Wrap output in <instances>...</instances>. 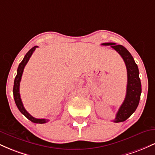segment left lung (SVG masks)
Wrapping results in <instances>:
<instances>
[{"label": "left lung", "instance_id": "left-lung-1", "mask_svg": "<svg viewBox=\"0 0 155 155\" xmlns=\"http://www.w3.org/2000/svg\"><path fill=\"white\" fill-rule=\"evenodd\" d=\"M104 46H111L121 55L127 68V84L125 98L117 111L114 122H124L134 113L139 104L141 84L139 78V71L133 56L128 50L122 45L115 43H104Z\"/></svg>", "mask_w": 155, "mask_h": 155}]
</instances>
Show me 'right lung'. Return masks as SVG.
<instances>
[{"label":"right lung","mask_w":155,"mask_h":155,"mask_svg":"<svg viewBox=\"0 0 155 155\" xmlns=\"http://www.w3.org/2000/svg\"><path fill=\"white\" fill-rule=\"evenodd\" d=\"M36 48H38V47H37V46H35V47H33L32 49H30V50L27 52V54H25V58H23L22 61L19 63L18 68H17V76H16L15 82H14L13 94H14V98H15V104L17 105V108H18L19 111H20L23 115H25L28 120H31V122H34V123L44 124V123H46V122H47L48 121H49V120H46V119H36L35 118V117H32L31 115L26 111L25 108H24L22 100H21L20 94H19V84H20L21 79H22V76L23 74V71H24L25 66L26 64L28 63L30 58H31V55L33 54V51L35 50Z\"/></svg>","instance_id":"obj_1"}]
</instances>
